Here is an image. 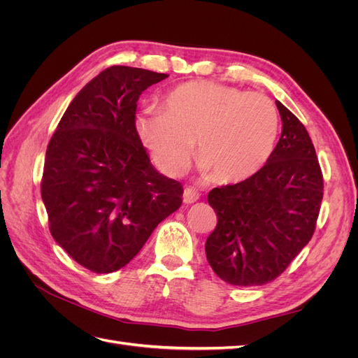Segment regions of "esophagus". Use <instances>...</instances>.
I'll list each match as a JSON object with an SVG mask.
<instances>
[{"label": "esophagus", "instance_id": "34e87169", "mask_svg": "<svg viewBox=\"0 0 358 358\" xmlns=\"http://www.w3.org/2000/svg\"><path fill=\"white\" fill-rule=\"evenodd\" d=\"M200 199V194L197 189H194L191 187H187L183 189V203L185 204H191L194 201H197Z\"/></svg>", "mask_w": 358, "mask_h": 358}]
</instances>
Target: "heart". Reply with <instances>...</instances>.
I'll list each match as a JSON object with an SVG mask.
<instances>
[{
    "label": "heart",
    "mask_w": 358,
    "mask_h": 358,
    "mask_svg": "<svg viewBox=\"0 0 358 358\" xmlns=\"http://www.w3.org/2000/svg\"><path fill=\"white\" fill-rule=\"evenodd\" d=\"M279 127L273 101L209 80L187 82L171 90L162 112L140 113V140L169 176H182L194 154L206 175L221 183L254 176L272 154Z\"/></svg>",
    "instance_id": "1"
}]
</instances>
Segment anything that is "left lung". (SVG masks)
<instances>
[{"instance_id":"1","label":"left lung","mask_w":358,"mask_h":358,"mask_svg":"<svg viewBox=\"0 0 358 358\" xmlns=\"http://www.w3.org/2000/svg\"><path fill=\"white\" fill-rule=\"evenodd\" d=\"M282 133L266 164L234 185L213 188L208 201L218 222L206 241V257L225 282H272L315 231L324 180L309 133L276 101Z\"/></svg>"}]
</instances>
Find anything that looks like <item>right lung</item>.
<instances>
[{"instance_id": "right-lung-1", "label": "right lung", "mask_w": 358, "mask_h": 358, "mask_svg": "<svg viewBox=\"0 0 358 358\" xmlns=\"http://www.w3.org/2000/svg\"><path fill=\"white\" fill-rule=\"evenodd\" d=\"M169 74L113 66L74 96L46 150L41 199L53 239L94 273L127 266L182 204L136 128L138 96Z\"/></svg>"}]
</instances>
